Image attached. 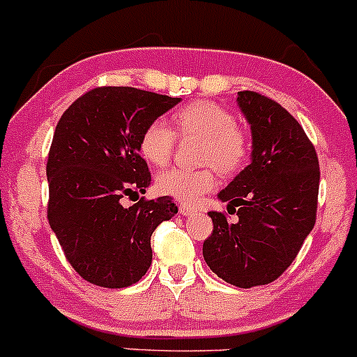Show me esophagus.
Listing matches in <instances>:
<instances>
[{
    "mask_svg": "<svg viewBox=\"0 0 357 357\" xmlns=\"http://www.w3.org/2000/svg\"><path fill=\"white\" fill-rule=\"evenodd\" d=\"M178 211H180V215H183V216L196 215V209H194L192 206H187V204H180L178 206Z\"/></svg>",
    "mask_w": 357,
    "mask_h": 357,
    "instance_id": "34e87169",
    "label": "esophagus"
}]
</instances>
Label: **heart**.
<instances>
[{
    "label": "heart",
    "mask_w": 357,
    "mask_h": 357,
    "mask_svg": "<svg viewBox=\"0 0 357 357\" xmlns=\"http://www.w3.org/2000/svg\"><path fill=\"white\" fill-rule=\"evenodd\" d=\"M174 125L183 137L192 135L203 139L201 163L213 165L223 174H235L244 167L249 154V142L229 109L209 101H194L175 113ZM175 142L177 135L174 128L163 119H158L144 128L139 148L149 163L154 167H165L174 154ZM215 187L216 175L213 168H170L156 177V189L161 194L187 204L197 203L203 194Z\"/></svg>",
    "instance_id": "1"
}]
</instances>
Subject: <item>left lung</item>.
<instances>
[{"instance_id":"obj_1","label":"left lung","mask_w":357,"mask_h":357,"mask_svg":"<svg viewBox=\"0 0 357 357\" xmlns=\"http://www.w3.org/2000/svg\"><path fill=\"white\" fill-rule=\"evenodd\" d=\"M237 105L251 125V163L218 199L238 220L208 213L213 234L203 256L227 284L251 289L277 280L313 230L319 167L314 146L284 106L255 91H241Z\"/></svg>"}]
</instances>
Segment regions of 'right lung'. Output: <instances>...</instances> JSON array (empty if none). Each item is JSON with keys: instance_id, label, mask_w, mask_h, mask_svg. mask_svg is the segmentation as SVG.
Segmentation results:
<instances>
[{"instance_id": "right-lung-1", "label": "right lung", "mask_w": 357, "mask_h": 357, "mask_svg": "<svg viewBox=\"0 0 357 357\" xmlns=\"http://www.w3.org/2000/svg\"><path fill=\"white\" fill-rule=\"evenodd\" d=\"M180 101L135 87H98L61 115L46 165L47 220L84 280L122 289L151 266V235L178 208L170 196L141 197L128 208L122 199L151 183L139 156L141 135Z\"/></svg>"}]
</instances>
